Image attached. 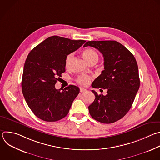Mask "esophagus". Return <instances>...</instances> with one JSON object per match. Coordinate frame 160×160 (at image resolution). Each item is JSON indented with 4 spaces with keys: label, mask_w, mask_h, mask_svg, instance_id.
Segmentation results:
<instances>
[{
    "label": "esophagus",
    "mask_w": 160,
    "mask_h": 160,
    "mask_svg": "<svg viewBox=\"0 0 160 160\" xmlns=\"http://www.w3.org/2000/svg\"><path fill=\"white\" fill-rule=\"evenodd\" d=\"M80 92H85L87 91V89H85L83 87H80Z\"/></svg>",
    "instance_id": "esophagus-1"
}]
</instances>
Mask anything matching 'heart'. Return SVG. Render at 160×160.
Listing matches in <instances>:
<instances>
[{"label": "heart", "mask_w": 160, "mask_h": 160, "mask_svg": "<svg viewBox=\"0 0 160 160\" xmlns=\"http://www.w3.org/2000/svg\"><path fill=\"white\" fill-rule=\"evenodd\" d=\"M83 55L85 59L90 63L93 62H97L98 60V53L92 48H87L83 51ZM74 57V52H70L66 57L65 58V67L68 68L72 63ZM77 81L83 85H87L90 81V77L87 75H80L77 78Z\"/></svg>", "instance_id": "obj_1"}]
</instances>
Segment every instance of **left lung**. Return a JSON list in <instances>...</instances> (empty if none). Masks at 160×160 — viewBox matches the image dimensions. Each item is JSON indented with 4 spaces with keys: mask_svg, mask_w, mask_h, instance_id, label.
Returning a JSON list of instances; mask_svg holds the SVG:
<instances>
[{
    "mask_svg": "<svg viewBox=\"0 0 160 160\" xmlns=\"http://www.w3.org/2000/svg\"><path fill=\"white\" fill-rule=\"evenodd\" d=\"M97 49L103 55L104 70L93 82L92 87L108 89L107 95H98L88 106L90 116L104 124L122 118L131 109L139 90L138 67L132 53L116 41H87L83 46Z\"/></svg>",
    "mask_w": 160,
    "mask_h": 160,
    "instance_id": "left-lung-1",
    "label": "left lung"
}]
</instances>
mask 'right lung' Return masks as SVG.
<instances>
[{
	"label": "right lung",
	"instance_id": "right-lung-1",
	"mask_svg": "<svg viewBox=\"0 0 160 160\" xmlns=\"http://www.w3.org/2000/svg\"><path fill=\"white\" fill-rule=\"evenodd\" d=\"M85 42L52 36L29 53L24 66L22 92L29 108L38 118L55 122L68 114L80 88L70 85L61 91L55 85L65 72L66 57Z\"/></svg>",
	"mask_w": 160,
	"mask_h": 160
}]
</instances>
